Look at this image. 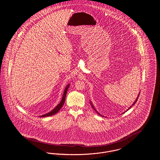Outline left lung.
I'll list each match as a JSON object with an SVG mask.
<instances>
[{"mask_svg":"<svg viewBox=\"0 0 160 160\" xmlns=\"http://www.w3.org/2000/svg\"><path fill=\"white\" fill-rule=\"evenodd\" d=\"M139 93H140V92H139V95H138V97H137V98H136V100H135V102H133V103H132V105H131V106H130V108H128V109H127V111H128V109H130V108H131V107H132V106H133V105H134V104H135V103H136V102H137V100H138V97H139ZM90 104H91V106H92V108H93V109H94V110H95V111H96V112H97V113H98V114H99V115H100V116H101L104 117V116H102V115H101V114H100V113H99V112H98V111H97V110H96V109H95V107H94V106H93V104H92V102H90ZM125 112H126V111H125ZM123 113H124V112H123Z\"/></svg>","mask_w":160,"mask_h":160,"instance_id":"1","label":"left lung"}]
</instances>
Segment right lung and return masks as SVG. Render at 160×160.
Listing matches in <instances>:
<instances>
[{"label":"right lung","instance_id":"1","mask_svg":"<svg viewBox=\"0 0 160 160\" xmlns=\"http://www.w3.org/2000/svg\"><path fill=\"white\" fill-rule=\"evenodd\" d=\"M70 86V84H68L65 88V90H64V92H63V97H62V100L61 102H60V103L58 104L52 111H51L50 112L43 114L42 116H40L41 117H49L51 116H52V115H54L56 114L57 112H58V111L62 108V107L63 106L65 101V97H66V95H67V90L68 89V87Z\"/></svg>","mask_w":160,"mask_h":160}]
</instances>
